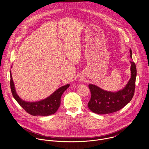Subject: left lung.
I'll return each mask as SVG.
<instances>
[{
	"instance_id": "left-lung-1",
	"label": "left lung",
	"mask_w": 149,
	"mask_h": 149,
	"mask_svg": "<svg viewBox=\"0 0 149 149\" xmlns=\"http://www.w3.org/2000/svg\"><path fill=\"white\" fill-rule=\"evenodd\" d=\"M130 57L132 51L130 49ZM131 77L126 86L116 92L104 91L97 86L88 85L91 93V97L88 103L89 109L97 114H107L116 112L126 105L132 99L135 88L136 68L135 63L130 61Z\"/></svg>"
}]
</instances>
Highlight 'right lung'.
<instances>
[{"label": "right lung", "mask_w": 149, "mask_h": 149, "mask_svg": "<svg viewBox=\"0 0 149 149\" xmlns=\"http://www.w3.org/2000/svg\"><path fill=\"white\" fill-rule=\"evenodd\" d=\"M69 86L68 84L60 87L52 95L42 100L36 102H25L18 96L15 91L10 71V87L13 97L27 113L33 116H49L54 114L60 106L63 93Z\"/></svg>", "instance_id": "right-lung-1"}]
</instances>
